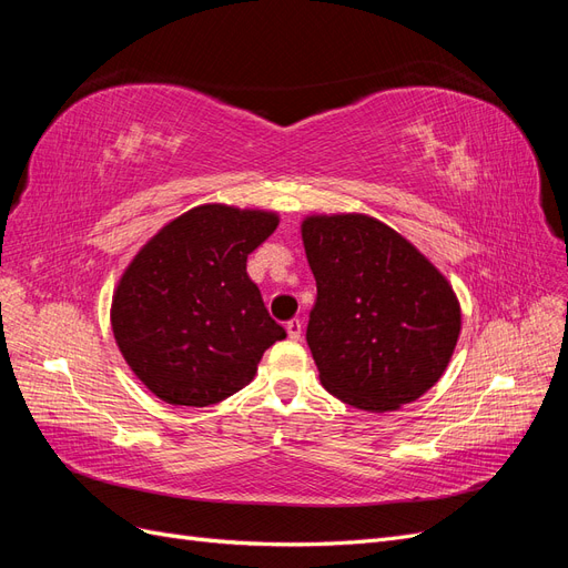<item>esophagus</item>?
<instances>
[{
  "mask_svg": "<svg viewBox=\"0 0 568 568\" xmlns=\"http://www.w3.org/2000/svg\"><path fill=\"white\" fill-rule=\"evenodd\" d=\"M301 332H303L301 320H288V322H286V334H288L291 341H298V338H301Z\"/></svg>",
  "mask_w": 568,
  "mask_h": 568,
  "instance_id": "esophagus-1",
  "label": "esophagus"
}]
</instances>
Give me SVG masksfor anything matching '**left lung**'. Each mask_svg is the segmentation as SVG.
<instances>
[{"instance_id":"left-lung-1","label":"left lung","mask_w":568,"mask_h":568,"mask_svg":"<svg viewBox=\"0 0 568 568\" xmlns=\"http://www.w3.org/2000/svg\"><path fill=\"white\" fill-rule=\"evenodd\" d=\"M301 234L317 282L305 338L322 386L367 412L417 400L459 338L450 282L403 234L363 213L311 215Z\"/></svg>"}]
</instances>
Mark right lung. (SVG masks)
Here are the masks:
<instances>
[{
	"instance_id": "right-lung-1",
	"label": "right lung",
	"mask_w": 568,
	"mask_h": 568,
	"mask_svg": "<svg viewBox=\"0 0 568 568\" xmlns=\"http://www.w3.org/2000/svg\"><path fill=\"white\" fill-rule=\"evenodd\" d=\"M272 211L203 203L170 220L120 277L111 326L125 363L170 405L205 407L242 390L286 338L248 272L277 230Z\"/></svg>"
}]
</instances>
